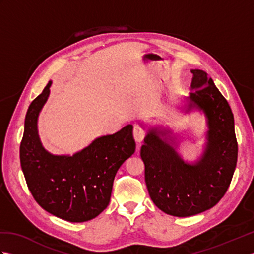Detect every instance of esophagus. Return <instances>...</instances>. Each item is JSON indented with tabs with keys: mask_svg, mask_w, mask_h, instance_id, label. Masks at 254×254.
Here are the masks:
<instances>
[{
	"mask_svg": "<svg viewBox=\"0 0 254 254\" xmlns=\"http://www.w3.org/2000/svg\"><path fill=\"white\" fill-rule=\"evenodd\" d=\"M133 136L137 143H141L144 141L145 136H146V131H145L142 127L135 126L133 128Z\"/></svg>",
	"mask_w": 254,
	"mask_h": 254,
	"instance_id": "34e87169",
	"label": "esophagus"
}]
</instances>
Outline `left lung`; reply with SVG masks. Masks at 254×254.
<instances>
[{"label": "left lung", "mask_w": 254, "mask_h": 254, "mask_svg": "<svg viewBox=\"0 0 254 254\" xmlns=\"http://www.w3.org/2000/svg\"><path fill=\"white\" fill-rule=\"evenodd\" d=\"M191 73L187 112L198 109L207 118V145L202 158L192 165L186 163L156 130L148 132L141 148L150 198L159 209L177 217L193 216L215 206L227 192L238 157L234 115L227 100L207 73Z\"/></svg>", "instance_id": "left-lung-1"}]
</instances>
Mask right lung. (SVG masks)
Wrapping results in <instances>:
<instances>
[{"label":"right lung","mask_w":254,"mask_h":254,"mask_svg":"<svg viewBox=\"0 0 254 254\" xmlns=\"http://www.w3.org/2000/svg\"><path fill=\"white\" fill-rule=\"evenodd\" d=\"M51 82L32 100L25 118L19 157L27 186L36 202L71 223L95 218L110 202L118 169L135 152L131 124L96 138L73 156H58L42 147L37 120L50 94Z\"/></svg>","instance_id":"obj_1"}]
</instances>
